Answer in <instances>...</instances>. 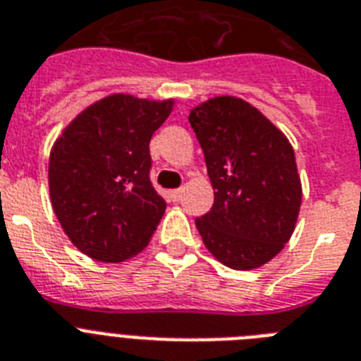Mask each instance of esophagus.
<instances>
[{
    "mask_svg": "<svg viewBox=\"0 0 361 361\" xmlns=\"http://www.w3.org/2000/svg\"><path fill=\"white\" fill-rule=\"evenodd\" d=\"M181 196H183V187H181V189H176V190H172V192H171V198H172V202H180V200H181Z\"/></svg>",
    "mask_w": 361,
    "mask_h": 361,
    "instance_id": "obj_1",
    "label": "esophagus"
}]
</instances>
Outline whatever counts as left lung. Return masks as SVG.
Listing matches in <instances>:
<instances>
[{
  "instance_id": "8db88e82",
  "label": "left lung",
  "mask_w": 361,
  "mask_h": 361,
  "mask_svg": "<svg viewBox=\"0 0 361 361\" xmlns=\"http://www.w3.org/2000/svg\"><path fill=\"white\" fill-rule=\"evenodd\" d=\"M214 204L196 218L209 253L233 269H255L290 240L302 187L288 137L253 104L213 97L190 110Z\"/></svg>"
}]
</instances>
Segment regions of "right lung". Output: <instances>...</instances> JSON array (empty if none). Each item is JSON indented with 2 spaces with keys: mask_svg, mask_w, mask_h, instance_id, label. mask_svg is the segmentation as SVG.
Wrapping results in <instances>:
<instances>
[{
  "mask_svg": "<svg viewBox=\"0 0 361 361\" xmlns=\"http://www.w3.org/2000/svg\"><path fill=\"white\" fill-rule=\"evenodd\" d=\"M172 110L174 99L111 93L54 141L51 205L73 246L90 259L117 264L148 246L166 209L148 180V145Z\"/></svg>",
  "mask_w": 361,
  "mask_h": 361,
  "instance_id": "1",
  "label": "right lung"
}]
</instances>
